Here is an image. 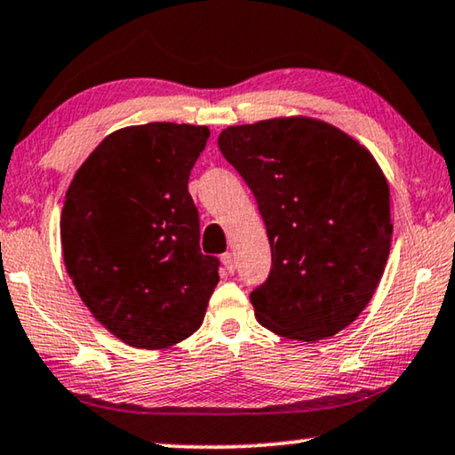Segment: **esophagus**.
Segmentation results:
<instances>
[{
	"mask_svg": "<svg viewBox=\"0 0 455 455\" xmlns=\"http://www.w3.org/2000/svg\"><path fill=\"white\" fill-rule=\"evenodd\" d=\"M220 259H222V265H225L227 273H235V255L233 253H225Z\"/></svg>",
	"mask_w": 455,
	"mask_h": 455,
	"instance_id": "1",
	"label": "esophagus"
}]
</instances>
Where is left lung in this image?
<instances>
[{
    "label": "left lung",
    "mask_w": 455,
    "mask_h": 455,
    "mask_svg": "<svg viewBox=\"0 0 455 455\" xmlns=\"http://www.w3.org/2000/svg\"><path fill=\"white\" fill-rule=\"evenodd\" d=\"M219 148L255 194L271 244L269 277L251 293L257 322L291 340L338 334L369 306L391 251L380 165L312 117L227 127Z\"/></svg>",
    "instance_id": "8db88e82"
}]
</instances>
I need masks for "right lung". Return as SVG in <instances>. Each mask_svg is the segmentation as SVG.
<instances>
[{"label": "right lung", "mask_w": 455, "mask_h": 455, "mask_svg": "<svg viewBox=\"0 0 455 455\" xmlns=\"http://www.w3.org/2000/svg\"><path fill=\"white\" fill-rule=\"evenodd\" d=\"M211 132L146 124L107 135L67 190L64 265L91 314L133 348L186 340L204 320L219 259L202 255L190 170Z\"/></svg>", "instance_id": "1"}]
</instances>
